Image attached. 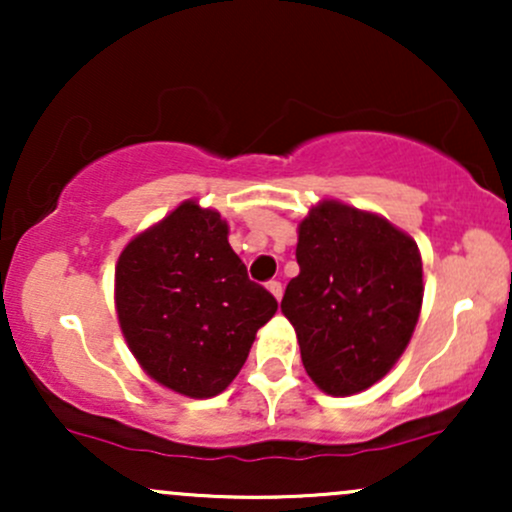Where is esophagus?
<instances>
[{
	"mask_svg": "<svg viewBox=\"0 0 512 512\" xmlns=\"http://www.w3.org/2000/svg\"><path fill=\"white\" fill-rule=\"evenodd\" d=\"M267 289H269V293H272V296L276 298V301H281V293H284V289H281L279 281H269Z\"/></svg>",
	"mask_w": 512,
	"mask_h": 512,
	"instance_id": "obj_1",
	"label": "esophagus"
}]
</instances>
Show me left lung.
I'll return each instance as SVG.
<instances>
[{"instance_id":"obj_1","label":"left lung","mask_w":512,"mask_h":512,"mask_svg":"<svg viewBox=\"0 0 512 512\" xmlns=\"http://www.w3.org/2000/svg\"><path fill=\"white\" fill-rule=\"evenodd\" d=\"M296 260L281 313L296 330L305 373L325 395L349 397L390 373L421 303L416 240L375 211L322 199L298 223Z\"/></svg>"}]
</instances>
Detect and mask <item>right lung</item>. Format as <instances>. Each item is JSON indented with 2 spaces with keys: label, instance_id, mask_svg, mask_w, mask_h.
Wrapping results in <instances>:
<instances>
[{
  "label": "right lung",
  "instance_id": "1",
  "mask_svg": "<svg viewBox=\"0 0 512 512\" xmlns=\"http://www.w3.org/2000/svg\"><path fill=\"white\" fill-rule=\"evenodd\" d=\"M115 310L149 378L182 397L209 399L236 380L276 301L248 279L219 211L185 199L120 252Z\"/></svg>",
  "mask_w": 512,
  "mask_h": 512
}]
</instances>
